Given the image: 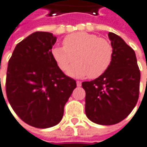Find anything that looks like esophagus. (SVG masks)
I'll return each mask as SVG.
<instances>
[{
  "mask_svg": "<svg viewBox=\"0 0 147 147\" xmlns=\"http://www.w3.org/2000/svg\"><path fill=\"white\" fill-rule=\"evenodd\" d=\"M76 85H77V86H79V87H80V86H81V81H80V80H77V81H76Z\"/></svg>",
  "mask_w": 147,
  "mask_h": 147,
  "instance_id": "obj_1",
  "label": "esophagus"
}]
</instances>
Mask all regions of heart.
I'll return each mask as SVG.
<instances>
[{"mask_svg":"<svg viewBox=\"0 0 147 147\" xmlns=\"http://www.w3.org/2000/svg\"><path fill=\"white\" fill-rule=\"evenodd\" d=\"M52 55L62 71H67L75 58L77 60L68 70V75L79 78L87 76L90 78H97L110 67L113 48L106 38L86 32H78L67 35L63 39V47L53 48Z\"/></svg>","mask_w":147,"mask_h":147,"instance_id":"1","label":"heart"}]
</instances>
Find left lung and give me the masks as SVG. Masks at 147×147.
<instances>
[{"instance_id":"8db88e82","label":"left lung","mask_w":147,"mask_h":147,"mask_svg":"<svg viewBox=\"0 0 147 147\" xmlns=\"http://www.w3.org/2000/svg\"><path fill=\"white\" fill-rule=\"evenodd\" d=\"M113 48L110 67L98 78L82 82L86 90V114L93 123L116 124L126 118L139 97L141 73L134 50L109 32Z\"/></svg>"}]
</instances>
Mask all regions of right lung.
<instances>
[{
	"label": "right lung",
	"mask_w": 147,
	"mask_h": 147,
	"mask_svg": "<svg viewBox=\"0 0 147 147\" xmlns=\"http://www.w3.org/2000/svg\"><path fill=\"white\" fill-rule=\"evenodd\" d=\"M56 41L51 33H33L16 45L7 67L5 91L10 106L24 123L38 128L60 123L76 87L53 57Z\"/></svg>",
	"instance_id": "obj_1"
}]
</instances>
